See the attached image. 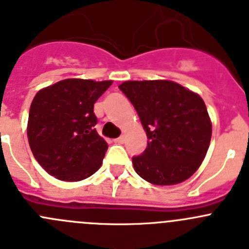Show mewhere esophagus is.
Instances as JSON below:
<instances>
[{"instance_id":"34e87169","label":"esophagus","mask_w":249,"mask_h":249,"mask_svg":"<svg viewBox=\"0 0 249 249\" xmlns=\"http://www.w3.org/2000/svg\"><path fill=\"white\" fill-rule=\"evenodd\" d=\"M115 142L118 143V144H123V143H124V137H123V136L118 137V138H116V140H115Z\"/></svg>"}]
</instances>
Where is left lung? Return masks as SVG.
I'll use <instances>...</instances> for the list:
<instances>
[{"label": "left lung", "mask_w": 249, "mask_h": 249, "mask_svg": "<svg viewBox=\"0 0 249 249\" xmlns=\"http://www.w3.org/2000/svg\"><path fill=\"white\" fill-rule=\"evenodd\" d=\"M122 91L140 116L148 145L132 158L134 170L154 185H175L199 169L213 124L204 100L169 80L124 81Z\"/></svg>", "instance_id": "1"}]
</instances>
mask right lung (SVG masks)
Wrapping results in <instances>:
<instances>
[{"label":"right lung","instance_id":"add662e5","mask_svg":"<svg viewBox=\"0 0 249 249\" xmlns=\"http://www.w3.org/2000/svg\"><path fill=\"white\" fill-rule=\"evenodd\" d=\"M112 81L65 79L36 92L29 108V147L43 169L63 181L96 173L106 141L95 129L93 104Z\"/></svg>","mask_w":249,"mask_h":249}]
</instances>
